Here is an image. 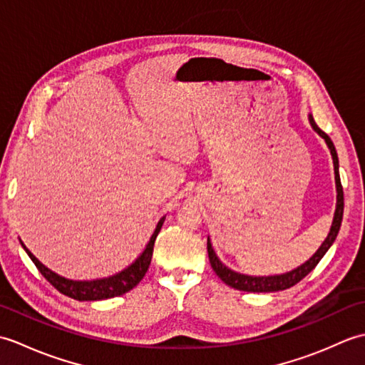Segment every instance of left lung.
I'll use <instances>...</instances> for the list:
<instances>
[{
    "label": "left lung",
    "instance_id": "8db88e82",
    "mask_svg": "<svg viewBox=\"0 0 365 365\" xmlns=\"http://www.w3.org/2000/svg\"><path fill=\"white\" fill-rule=\"evenodd\" d=\"M309 122H311V125L317 131V133H319L324 139V141H327L329 150H331V155H332V163H334L337 204H336L334 220H332V226H331L329 234H328L327 240L322 243L319 250H317V252L307 262L302 263V265H299L298 268L289 271V273L276 274V276H247V274L237 273V271H232L218 259V255H216V252L212 247L210 238H208L207 240V251H208V259H210V265L216 273V276H218L224 284L230 285L232 289H237L242 292H254V293L279 292V290L290 289V287H293L294 284H298L302 277H306L309 273H311V271L317 267V263L322 260L323 255L327 254V251L332 246V243H334V240L339 234L340 224H342V216H344V188H342V183H340V175H339V158H337L336 147H334V144H332L331 138L324 133L323 130H320L319 125H317L314 118H312V114H309Z\"/></svg>",
    "mask_w": 365,
    "mask_h": 365
}]
</instances>
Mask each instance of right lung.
Masks as SVG:
<instances>
[{"instance_id":"1","label":"right lung","mask_w":365,"mask_h":365,"mask_svg":"<svg viewBox=\"0 0 365 365\" xmlns=\"http://www.w3.org/2000/svg\"><path fill=\"white\" fill-rule=\"evenodd\" d=\"M163 222H165V216L158 221L157 229L152 234L149 243H147L145 250L141 252V255L131 263L130 267L125 269H122L120 273H115L114 276L110 277H103V279H94V281H72V279H66L63 276H59L51 271L50 268H46L43 263L38 262L28 247L23 245L20 240V243L23 246V250L26 251L29 255V259L34 262V265L37 269L41 271V274L48 281L54 289L61 292L68 298L78 299V301H98V299H108V298H114V297H120V294L130 292L133 287H136L144 274L149 269L150 260H152V252H153V245L155 240H157L158 232L161 230Z\"/></svg>"}]
</instances>
